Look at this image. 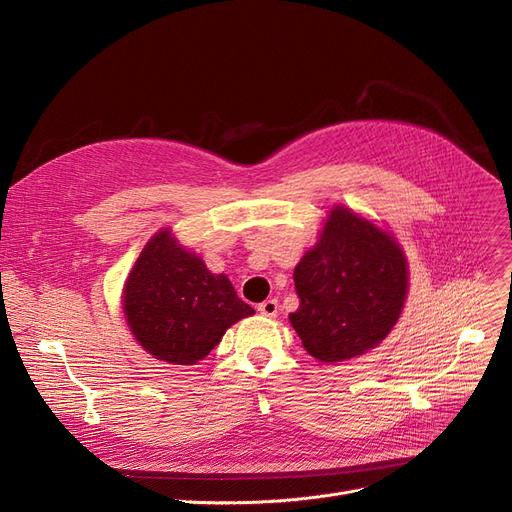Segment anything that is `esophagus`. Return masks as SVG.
Listing matches in <instances>:
<instances>
[{"instance_id": "esophagus-1", "label": "esophagus", "mask_w": 512, "mask_h": 512, "mask_svg": "<svg viewBox=\"0 0 512 512\" xmlns=\"http://www.w3.org/2000/svg\"><path fill=\"white\" fill-rule=\"evenodd\" d=\"M257 311H259L261 315H265V317H276L278 311H280V303H278L276 299H267V301H263V303L257 305Z\"/></svg>"}]
</instances>
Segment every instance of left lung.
Masks as SVG:
<instances>
[{
  "label": "left lung",
  "mask_w": 512,
  "mask_h": 512,
  "mask_svg": "<svg viewBox=\"0 0 512 512\" xmlns=\"http://www.w3.org/2000/svg\"><path fill=\"white\" fill-rule=\"evenodd\" d=\"M407 259L396 242L346 207H334L321 238L294 270L290 313L305 351L346 361L382 342L405 305Z\"/></svg>",
  "instance_id": "1"
}]
</instances>
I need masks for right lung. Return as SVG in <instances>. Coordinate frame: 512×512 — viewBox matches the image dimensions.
<instances>
[{
    "label": "right lung",
    "mask_w": 512,
    "mask_h": 512,
    "mask_svg": "<svg viewBox=\"0 0 512 512\" xmlns=\"http://www.w3.org/2000/svg\"><path fill=\"white\" fill-rule=\"evenodd\" d=\"M230 280L176 245L170 230L155 234L124 288L130 332L155 359L195 365L238 319L253 315Z\"/></svg>",
    "instance_id": "right-lung-1"
}]
</instances>
